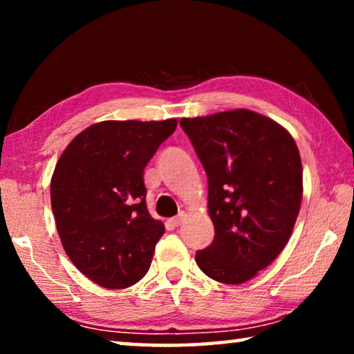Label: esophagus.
<instances>
[{
    "instance_id": "34e87169",
    "label": "esophagus",
    "mask_w": 354,
    "mask_h": 354,
    "mask_svg": "<svg viewBox=\"0 0 354 354\" xmlns=\"http://www.w3.org/2000/svg\"><path fill=\"white\" fill-rule=\"evenodd\" d=\"M185 218H187V214H185V212H179V214L176 215V217L171 220V223L175 225V226H179V225L184 223Z\"/></svg>"
}]
</instances>
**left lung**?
Instances as JSON below:
<instances>
[{"mask_svg":"<svg viewBox=\"0 0 354 354\" xmlns=\"http://www.w3.org/2000/svg\"><path fill=\"white\" fill-rule=\"evenodd\" d=\"M205 167L212 243L196 251L201 272L242 284L284 250L303 198V167L289 131L248 109L181 118Z\"/></svg>","mask_w":354,"mask_h":354,"instance_id":"1","label":"left lung"}]
</instances>
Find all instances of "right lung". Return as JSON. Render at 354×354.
Here are the masks:
<instances>
[{"label": "right lung", "instance_id": "obj_1", "mask_svg": "<svg viewBox=\"0 0 354 354\" xmlns=\"http://www.w3.org/2000/svg\"><path fill=\"white\" fill-rule=\"evenodd\" d=\"M178 127L106 120L77 134L51 178L57 234L77 270L106 289L145 277L165 227L147 207L143 170Z\"/></svg>", "mask_w": 354, "mask_h": 354}]
</instances>
